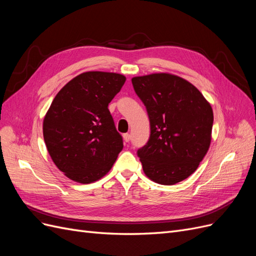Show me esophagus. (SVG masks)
<instances>
[{"label": "esophagus", "mask_w": 256, "mask_h": 256, "mask_svg": "<svg viewBox=\"0 0 256 256\" xmlns=\"http://www.w3.org/2000/svg\"><path fill=\"white\" fill-rule=\"evenodd\" d=\"M122 138H124V141L125 142H129L130 141V134H125L122 136Z\"/></svg>", "instance_id": "1"}]
</instances>
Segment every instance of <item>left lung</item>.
<instances>
[{
	"mask_svg": "<svg viewBox=\"0 0 256 256\" xmlns=\"http://www.w3.org/2000/svg\"><path fill=\"white\" fill-rule=\"evenodd\" d=\"M131 81L150 122V140L138 150L145 175L160 184L182 182L196 171L210 146V104L176 74L157 72Z\"/></svg>",
	"mask_w": 256,
	"mask_h": 256,
	"instance_id": "1",
	"label": "left lung"
}]
</instances>
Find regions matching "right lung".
<instances>
[{
  "label": "right lung",
  "instance_id": "1",
  "mask_svg": "<svg viewBox=\"0 0 256 256\" xmlns=\"http://www.w3.org/2000/svg\"><path fill=\"white\" fill-rule=\"evenodd\" d=\"M126 76L86 72L74 76L54 97L42 132L54 164L69 180L90 184L102 178L122 150L108 106Z\"/></svg>",
  "mask_w": 256,
  "mask_h": 256
}]
</instances>
